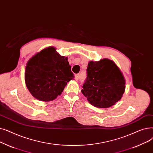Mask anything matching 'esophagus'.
<instances>
[{"label": "esophagus", "instance_id": "esophagus-1", "mask_svg": "<svg viewBox=\"0 0 153 153\" xmlns=\"http://www.w3.org/2000/svg\"><path fill=\"white\" fill-rule=\"evenodd\" d=\"M79 78H80V75H79V74H76L75 75V79H76V80H78Z\"/></svg>", "mask_w": 153, "mask_h": 153}]
</instances>
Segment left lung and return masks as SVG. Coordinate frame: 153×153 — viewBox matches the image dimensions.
Instances as JSON below:
<instances>
[{
    "mask_svg": "<svg viewBox=\"0 0 153 153\" xmlns=\"http://www.w3.org/2000/svg\"><path fill=\"white\" fill-rule=\"evenodd\" d=\"M86 74L82 93L93 106L109 108L121 98L125 90V79L112 60L90 62Z\"/></svg>",
    "mask_w": 153,
    "mask_h": 153,
    "instance_id": "8db88e82",
    "label": "left lung"
}]
</instances>
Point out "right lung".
Wrapping results in <instances>:
<instances>
[{"label": "right lung", "mask_w": 153, "mask_h": 153, "mask_svg": "<svg viewBox=\"0 0 153 153\" xmlns=\"http://www.w3.org/2000/svg\"><path fill=\"white\" fill-rule=\"evenodd\" d=\"M67 60L53 47L43 49L29 60L25 81L35 98L48 101L62 94L67 83L74 78Z\"/></svg>", "instance_id": "obj_1"}]
</instances>
